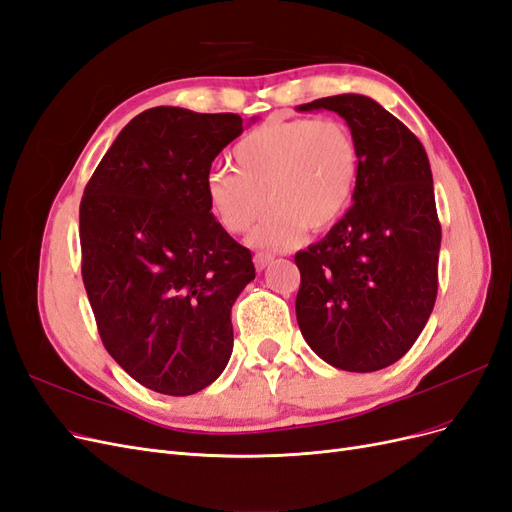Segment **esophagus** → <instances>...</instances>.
Masks as SVG:
<instances>
[{
	"label": "esophagus",
	"mask_w": 512,
	"mask_h": 512,
	"mask_svg": "<svg viewBox=\"0 0 512 512\" xmlns=\"http://www.w3.org/2000/svg\"><path fill=\"white\" fill-rule=\"evenodd\" d=\"M273 262V256L271 254H265V252H258L256 256H254V265H256V269L258 271H262V269H267L269 265Z\"/></svg>",
	"instance_id": "34e87169"
}]
</instances>
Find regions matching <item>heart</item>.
<instances>
[{"mask_svg": "<svg viewBox=\"0 0 512 512\" xmlns=\"http://www.w3.org/2000/svg\"><path fill=\"white\" fill-rule=\"evenodd\" d=\"M232 160L235 168L209 175V209L224 230L241 235L271 207L252 235L271 250L342 220L361 170L356 138L339 119H271L241 138Z\"/></svg>", "mask_w": 512, "mask_h": 512, "instance_id": "heart-1", "label": "heart"}]
</instances>
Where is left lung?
<instances>
[{
  "instance_id": "8db88e82",
  "label": "left lung",
  "mask_w": 512,
  "mask_h": 512,
  "mask_svg": "<svg viewBox=\"0 0 512 512\" xmlns=\"http://www.w3.org/2000/svg\"><path fill=\"white\" fill-rule=\"evenodd\" d=\"M297 111L337 113L361 156L348 213L294 256L299 329L329 365L378 371L412 348L436 303L442 230L427 153L404 123L361 94Z\"/></svg>"
}]
</instances>
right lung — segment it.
I'll return each mask as SVG.
<instances>
[{"instance_id": "obj_1", "label": "right lung", "mask_w": 512, "mask_h": 512, "mask_svg": "<svg viewBox=\"0 0 512 512\" xmlns=\"http://www.w3.org/2000/svg\"><path fill=\"white\" fill-rule=\"evenodd\" d=\"M241 132L235 113L149 108L119 132L81 200V271L102 344L162 395H194L222 374L232 303L256 277L207 198L211 162Z\"/></svg>"}]
</instances>
